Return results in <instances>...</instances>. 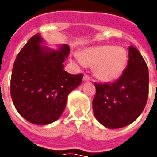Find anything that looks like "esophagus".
<instances>
[{
  "label": "esophagus",
  "instance_id": "34e87169",
  "mask_svg": "<svg viewBox=\"0 0 157 157\" xmlns=\"http://www.w3.org/2000/svg\"><path fill=\"white\" fill-rule=\"evenodd\" d=\"M83 81L84 82H89V81H92V79L87 75H84V76H83Z\"/></svg>",
  "mask_w": 157,
  "mask_h": 157
}]
</instances>
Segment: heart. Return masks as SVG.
<instances>
[{"label": "heart", "instance_id": "obj_1", "mask_svg": "<svg viewBox=\"0 0 157 157\" xmlns=\"http://www.w3.org/2000/svg\"><path fill=\"white\" fill-rule=\"evenodd\" d=\"M82 65H93L95 75L104 82L118 79L123 74L128 63V55L124 48L111 45H102L84 49L75 55Z\"/></svg>", "mask_w": 157, "mask_h": 157}]
</instances>
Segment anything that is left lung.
I'll return each mask as SVG.
<instances>
[{"label": "left lung", "mask_w": 157, "mask_h": 157, "mask_svg": "<svg viewBox=\"0 0 157 157\" xmlns=\"http://www.w3.org/2000/svg\"><path fill=\"white\" fill-rule=\"evenodd\" d=\"M92 102L98 121L106 128H119L136 120L148 98V67L137 48H128V62L122 75L113 83H95Z\"/></svg>", "instance_id": "1"}]
</instances>
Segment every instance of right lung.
I'll return each mask as SVG.
<instances>
[{
	"instance_id": "obj_1",
	"label": "right lung",
	"mask_w": 157,
	"mask_h": 157,
	"mask_svg": "<svg viewBox=\"0 0 157 157\" xmlns=\"http://www.w3.org/2000/svg\"><path fill=\"white\" fill-rule=\"evenodd\" d=\"M44 44L40 33L29 39L16 58L11 78V96L17 111L26 120L39 125L59 118L69 93L81 85L83 77L64 70L69 45L54 50Z\"/></svg>"
}]
</instances>
